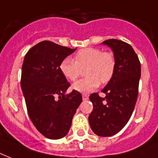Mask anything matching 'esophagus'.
Returning <instances> with one entry per match:
<instances>
[{
    "mask_svg": "<svg viewBox=\"0 0 158 158\" xmlns=\"http://www.w3.org/2000/svg\"><path fill=\"white\" fill-rule=\"evenodd\" d=\"M88 98H89V96H88L87 94H82L83 101H86V100H88Z\"/></svg>",
    "mask_w": 158,
    "mask_h": 158,
    "instance_id": "34e87169",
    "label": "esophagus"
}]
</instances>
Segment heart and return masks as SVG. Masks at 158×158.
I'll use <instances>...</instances> for the list:
<instances>
[{
    "label": "heart",
    "mask_w": 158,
    "mask_h": 158,
    "mask_svg": "<svg viewBox=\"0 0 158 158\" xmlns=\"http://www.w3.org/2000/svg\"><path fill=\"white\" fill-rule=\"evenodd\" d=\"M84 68L87 77L74 83L73 88L79 92H90L96 90L100 82L106 84L112 79L116 69L115 57L101 48H87L78 51L74 60L67 57L59 64L62 76L72 81L77 80Z\"/></svg>",
    "instance_id": "heart-1"
}]
</instances>
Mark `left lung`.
Masks as SVG:
<instances>
[{
    "label": "left lung",
    "mask_w": 158,
    "mask_h": 158,
    "mask_svg": "<svg viewBox=\"0 0 158 158\" xmlns=\"http://www.w3.org/2000/svg\"><path fill=\"white\" fill-rule=\"evenodd\" d=\"M102 44L114 52L115 73L101 90L106 94L105 98L98 93L90 96L93 110L88 119L96 135L110 137L120 131L133 114L139 94L141 65L138 55L129 44L114 39Z\"/></svg>",
    "instance_id": "8db88e82"
}]
</instances>
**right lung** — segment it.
Listing matches in <instances>:
<instances>
[{
  "mask_svg": "<svg viewBox=\"0 0 158 158\" xmlns=\"http://www.w3.org/2000/svg\"><path fill=\"white\" fill-rule=\"evenodd\" d=\"M75 51L46 40L31 48L24 58L20 85L27 110L38 131L48 139L68 134L82 101L77 90L66 94L70 83L59 70L61 61Z\"/></svg>",
  "mask_w": 158,
  "mask_h": 158,
  "instance_id": "1",
  "label": "right lung"
}]
</instances>
